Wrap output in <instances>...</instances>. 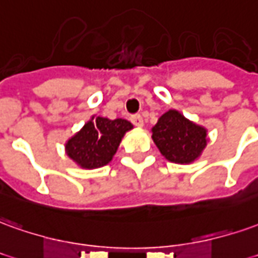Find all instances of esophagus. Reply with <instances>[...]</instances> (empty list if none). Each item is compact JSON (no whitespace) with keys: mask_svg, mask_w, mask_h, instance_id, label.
Wrapping results in <instances>:
<instances>
[{"mask_svg":"<svg viewBox=\"0 0 258 258\" xmlns=\"http://www.w3.org/2000/svg\"><path fill=\"white\" fill-rule=\"evenodd\" d=\"M131 123L134 124L135 127H142V125H144V120H142L141 114H134V116H131Z\"/></svg>","mask_w":258,"mask_h":258,"instance_id":"1","label":"esophagus"}]
</instances>
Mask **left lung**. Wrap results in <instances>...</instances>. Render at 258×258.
Returning a JSON list of instances; mask_svg holds the SVG:
<instances>
[{"mask_svg": "<svg viewBox=\"0 0 258 258\" xmlns=\"http://www.w3.org/2000/svg\"><path fill=\"white\" fill-rule=\"evenodd\" d=\"M152 140L160 154L173 163H191L207 147V130L187 120L177 110L159 117L152 128Z\"/></svg>", "mask_w": 258, "mask_h": 258, "instance_id": "1", "label": "left lung"}]
</instances>
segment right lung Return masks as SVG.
<instances>
[{
    "instance_id": "add662e5",
    "label": "right lung",
    "mask_w": 258,
    "mask_h": 258,
    "mask_svg": "<svg viewBox=\"0 0 258 258\" xmlns=\"http://www.w3.org/2000/svg\"><path fill=\"white\" fill-rule=\"evenodd\" d=\"M133 128V124L116 118L92 117L81 131L66 144V152L84 169H96L107 165L117 152L124 134Z\"/></svg>"
}]
</instances>
